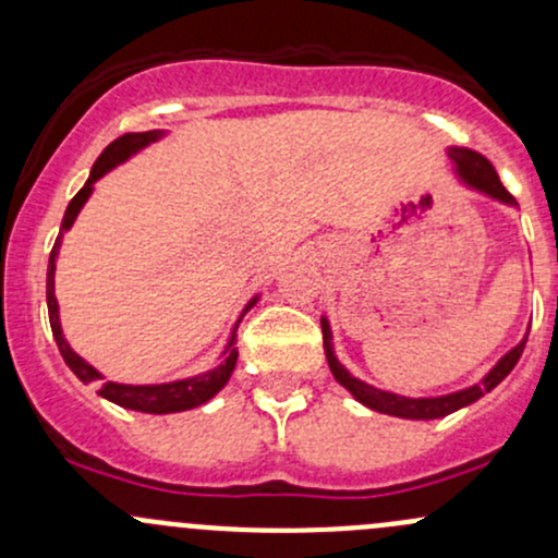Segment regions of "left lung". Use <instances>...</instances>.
I'll return each instance as SVG.
<instances>
[{
    "label": "left lung",
    "mask_w": 558,
    "mask_h": 558,
    "mask_svg": "<svg viewBox=\"0 0 558 558\" xmlns=\"http://www.w3.org/2000/svg\"><path fill=\"white\" fill-rule=\"evenodd\" d=\"M448 156L453 161V170L456 178L472 191H481V194L492 196V199L502 202V205L515 207V199L510 196V191L505 189L502 180H499L497 170H494L492 161L486 156H481L477 150L470 148H448ZM320 331H324V353H326V362H329L331 375L342 388L353 393L356 402H362L364 408L369 410H378V413L386 415H397V418H410V421H432V418H442V415H451L456 410L466 408V404L477 402L483 393H488L492 388H497L502 384L505 378L510 375V369L519 364L523 345H526V337L529 331L523 335V340L515 348H510L486 375H483L477 384L461 388V391H451V393H442V397H402V393H393V391H384V388H375L364 380H359L356 375L348 373L345 367L340 364V359L335 356V345H331V329H329V320L326 315L320 318Z\"/></svg>",
    "instance_id": "1"
}]
</instances>
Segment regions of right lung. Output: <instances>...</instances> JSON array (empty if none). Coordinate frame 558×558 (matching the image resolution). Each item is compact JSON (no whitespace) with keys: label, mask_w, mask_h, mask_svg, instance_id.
<instances>
[{"label":"right lung","mask_w":558,"mask_h":558,"mask_svg":"<svg viewBox=\"0 0 558 558\" xmlns=\"http://www.w3.org/2000/svg\"><path fill=\"white\" fill-rule=\"evenodd\" d=\"M161 137H165V129H154V132L123 134V137L116 140V143L107 145V148L102 150V156L94 161L86 185H83V189L72 196L70 205H66L64 221H61V229H59V238H56V245H53V251H50V258H48V280H45V300H48L50 329H53V340H56V345H59L61 356H64L66 367H70L72 373L83 380V384H94V380H99V384H102V388H99V397L110 399V402L121 404V408H126V410H137V413H154V415L180 413V410L199 408V404L210 402V399L229 384V378H232V373H234V364H238L234 331H238L243 315L251 311L253 305H256L258 296H253V300L245 305V311L240 313L238 324H234V329H232V337H229L227 348H223V353H221V362H218L213 369H207V373L194 375V378L172 380V384L132 386V384H116V380H107L105 384V375L99 373L97 367H92L86 359L77 356V353L70 348V342L64 340V331H61V320H59V302H56V294H53V275H56V258H59V247H61V240H64V232H70L72 223H75V218H77V213L83 210V205H86L88 196H92L94 183H97L102 174L110 172L112 167L123 165L129 156L140 154V150L148 148L150 143H156V140H161Z\"/></svg>","instance_id":"1"}]
</instances>
